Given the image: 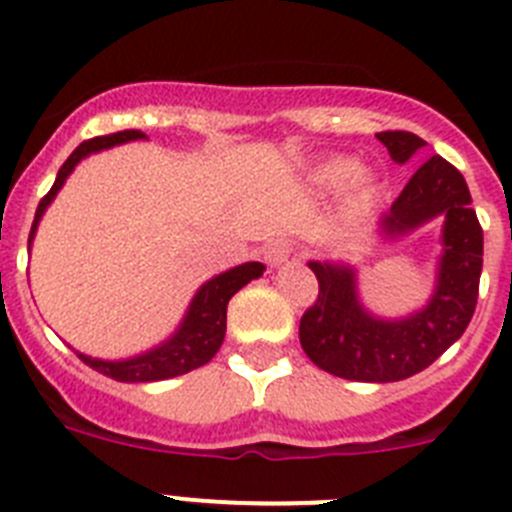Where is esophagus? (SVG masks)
<instances>
[{"mask_svg": "<svg viewBox=\"0 0 512 512\" xmlns=\"http://www.w3.org/2000/svg\"><path fill=\"white\" fill-rule=\"evenodd\" d=\"M292 253H295V243L287 241V238H277V241H271L269 246H266L264 259L269 261L271 266H282Z\"/></svg>", "mask_w": 512, "mask_h": 512, "instance_id": "esophagus-1", "label": "esophagus"}]
</instances>
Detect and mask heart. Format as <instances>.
<instances>
[{"mask_svg":"<svg viewBox=\"0 0 512 512\" xmlns=\"http://www.w3.org/2000/svg\"><path fill=\"white\" fill-rule=\"evenodd\" d=\"M356 176H359V171H356V166L351 164V161L333 158V161H328V164L320 166L318 174H315V179H318V182L328 189H341V187H346V184L356 182Z\"/></svg>","mask_w":512,"mask_h":512,"instance_id":"heart-1","label":"heart"}]
</instances>
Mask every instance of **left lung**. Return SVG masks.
<instances>
[{"label":"left lung","instance_id":"1","mask_svg":"<svg viewBox=\"0 0 512 512\" xmlns=\"http://www.w3.org/2000/svg\"><path fill=\"white\" fill-rule=\"evenodd\" d=\"M392 161L405 164L425 140L405 130L377 133ZM443 217V256L431 302L405 320H379L356 297L354 269L310 261L318 300L300 320V343L323 372L354 382H400L423 372L467 330L482 274V225L464 176L431 156L382 215L384 235H402Z\"/></svg>","mask_w":512,"mask_h":512}]
</instances>
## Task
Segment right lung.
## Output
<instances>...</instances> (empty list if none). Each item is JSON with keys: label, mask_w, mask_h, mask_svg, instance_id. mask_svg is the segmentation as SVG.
I'll return each mask as SVG.
<instances>
[{"label": "right lung", "mask_w": 512, "mask_h": 512, "mask_svg": "<svg viewBox=\"0 0 512 512\" xmlns=\"http://www.w3.org/2000/svg\"><path fill=\"white\" fill-rule=\"evenodd\" d=\"M138 138H146V135L140 133V130H120V133L99 135V138L84 140V143L66 158V164L58 169V176L56 182H53L51 192L40 200L38 210H35L33 228H30V241H33L35 228H38L45 207L51 205L56 192L63 187V182H66V176L74 171V166L79 164L81 158L89 156V153L104 151V148L120 146L125 140ZM264 269L266 266L259 264V261H248V264L235 266V269L225 271V274H217L215 279L202 284L200 292L194 295L192 305H189L179 330H176L169 341L151 348L146 354L133 356V359L125 361H102L84 354H79V359L87 366H92V369H97L99 374H104V377L117 379V382H158V379L179 377V374L192 372L197 366H205L207 361L217 354V348L223 346L230 297H233L241 287H246L251 279H259L261 274H264Z\"/></svg>", "instance_id": "add662e5"}]
</instances>
